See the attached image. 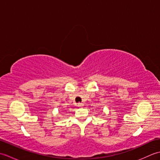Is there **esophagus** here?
Returning <instances> with one entry per match:
<instances>
[{"label":"esophagus","instance_id":"obj_1","mask_svg":"<svg viewBox=\"0 0 160 160\" xmlns=\"http://www.w3.org/2000/svg\"><path fill=\"white\" fill-rule=\"evenodd\" d=\"M78 107H82V106H84V104L82 103V102H79V103H78Z\"/></svg>","mask_w":160,"mask_h":160}]
</instances>
